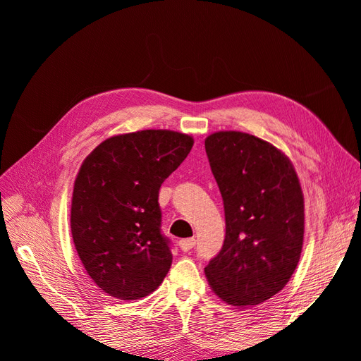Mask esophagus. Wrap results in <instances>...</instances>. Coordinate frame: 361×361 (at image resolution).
<instances>
[{
	"label": "esophagus",
	"instance_id": "34e87169",
	"mask_svg": "<svg viewBox=\"0 0 361 361\" xmlns=\"http://www.w3.org/2000/svg\"><path fill=\"white\" fill-rule=\"evenodd\" d=\"M195 245V239L194 238H188V239H182L179 241V247L182 251H190L191 248H194Z\"/></svg>",
	"mask_w": 361,
	"mask_h": 361
}]
</instances>
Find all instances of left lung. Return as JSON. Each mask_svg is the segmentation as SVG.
<instances>
[{"label":"left lung","mask_w":361,"mask_h":361,"mask_svg":"<svg viewBox=\"0 0 361 361\" xmlns=\"http://www.w3.org/2000/svg\"><path fill=\"white\" fill-rule=\"evenodd\" d=\"M220 188L226 238L204 274L224 302L247 307L274 297L297 268L304 195L290 159L265 140L220 130L204 140Z\"/></svg>","instance_id":"1"}]
</instances>
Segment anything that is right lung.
<instances>
[{
  "label": "right lung",
  "mask_w": 361,
  "mask_h": 361,
  "mask_svg": "<svg viewBox=\"0 0 361 361\" xmlns=\"http://www.w3.org/2000/svg\"><path fill=\"white\" fill-rule=\"evenodd\" d=\"M192 145L174 130H137L106 138L81 164L72 238L87 274L110 297H147L167 276L173 256L161 233L158 195Z\"/></svg>",
  "instance_id": "add662e5"
}]
</instances>
